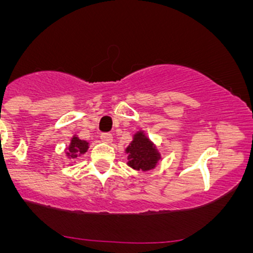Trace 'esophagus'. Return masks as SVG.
<instances>
[{
  "label": "esophagus",
  "instance_id": "obj_1",
  "mask_svg": "<svg viewBox=\"0 0 253 253\" xmlns=\"http://www.w3.org/2000/svg\"><path fill=\"white\" fill-rule=\"evenodd\" d=\"M101 140L103 141V143H107V144H109V143H112L113 141V135H112V133H102V134H101Z\"/></svg>",
  "mask_w": 253,
  "mask_h": 253
}]
</instances>
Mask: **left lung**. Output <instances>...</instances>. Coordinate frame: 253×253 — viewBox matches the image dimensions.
Returning <instances> with one entry per match:
<instances>
[{
	"label": "left lung",
	"instance_id": "left-lung-1",
	"mask_svg": "<svg viewBox=\"0 0 253 253\" xmlns=\"http://www.w3.org/2000/svg\"><path fill=\"white\" fill-rule=\"evenodd\" d=\"M126 152L128 153L129 159L127 164L135 170L153 169L159 159V153L157 152L156 147L143 132L136 133L133 141L126 149Z\"/></svg>",
	"mask_w": 253,
	"mask_h": 253
}]
</instances>
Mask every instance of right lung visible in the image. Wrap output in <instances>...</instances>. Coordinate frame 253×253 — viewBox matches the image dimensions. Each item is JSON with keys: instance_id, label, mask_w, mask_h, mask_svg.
I'll return each mask as SVG.
<instances>
[{"instance_id": "obj_1", "label": "right lung", "mask_w": 253, "mask_h": 253, "mask_svg": "<svg viewBox=\"0 0 253 253\" xmlns=\"http://www.w3.org/2000/svg\"><path fill=\"white\" fill-rule=\"evenodd\" d=\"M86 150H88V143L84 140H81V139H78L77 136H74L71 140L70 146H69L68 149V152H66V155L70 157V158H77L78 156L85 153Z\"/></svg>"}]
</instances>
